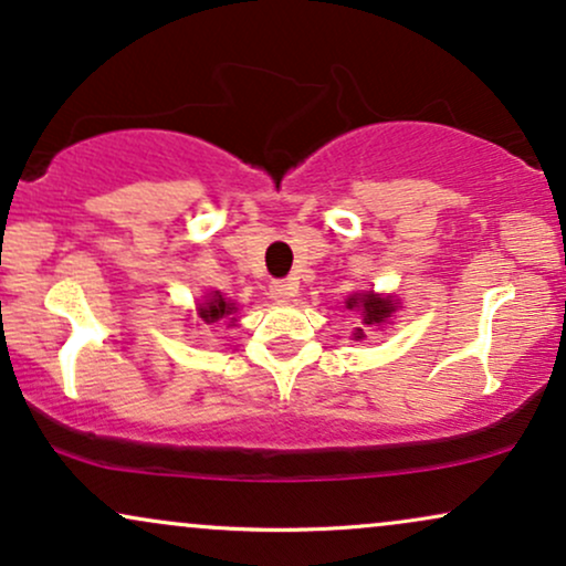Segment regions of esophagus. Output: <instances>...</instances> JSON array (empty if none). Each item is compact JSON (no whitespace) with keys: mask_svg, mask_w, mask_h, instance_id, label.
I'll return each mask as SVG.
<instances>
[{"mask_svg":"<svg viewBox=\"0 0 566 566\" xmlns=\"http://www.w3.org/2000/svg\"><path fill=\"white\" fill-rule=\"evenodd\" d=\"M269 295L274 297L276 303H287L297 295V282L295 279H276V282L269 284Z\"/></svg>","mask_w":566,"mask_h":566,"instance_id":"1","label":"esophagus"}]
</instances>
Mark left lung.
<instances>
[{"label": "left lung", "mask_w": 566, "mask_h": 566, "mask_svg": "<svg viewBox=\"0 0 566 566\" xmlns=\"http://www.w3.org/2000/svg\"><path fill=\"white\" fill-rule=\"evenodd\" d=\"M346 308H359L361 311V324H367V327H380V324H386L391 319V314L396 311V305L391 297H378L375 292H365V295H354L348 297ZM356 337H365V329L356 327Z\"/></svg>", "instance_id": "obj_1"}]
</instances>
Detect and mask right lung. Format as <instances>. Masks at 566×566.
Returning a JSON list of instances; mask_svg holds the SVG:
<instances>
[{
	"label": "right lung",
	"instance_id": "add662e5",
	"mask_svg": "<svg viewBox=\"0 0 566 566\" xmlns=\"http://www.w3.org/2000/svg\"><path fill=\"white\" fill-rule=\"evenodd\" d=\"M229 314H233V303L226 301V297L220 295V292H216V295H212L210 301L199 305V316H201V319H205L207 324L223 319V316H229Z\"/></svg>",
	"mask_w": 566,
	"mask_h": 566
}]
</instances>
